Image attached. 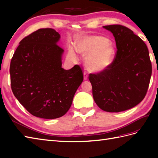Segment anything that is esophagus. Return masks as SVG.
<instances>
[{"label": "esophagus", "mask_w": 158, "mask_h": 158, "mask_svg": "<svg viewBox=\"0 0 158 158\" xmlns=\"http://www.w3.org/2000/svg\"><path fill=\"white\" fill-rule=\"evenodd\" d=\"M88 75L87 74L86 72H84V73H83V78H84V80L88 79Z\"/></svg>", "instance_id": "obj_1"}]
</instances>
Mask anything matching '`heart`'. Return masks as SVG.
<instances>
[{
	"label": "heart",
	"mask_w": 158,
	"mask_h": 158,
	"mask_svg": "<svg viewBox=\"0 0 158 158\" xmlns=\"http://www.w3.org/2000/svg\"><path fill=\"white\" fill-rule=\"evenodd\" d=\"M76 51L85 58L87 69L92 72H100L111 64L115 49L113 43L102 36H84L75 44ZM69 55L76 59L75 50L70 48Z\"/></svg>",
	"instance_id": "b5f03b06"
}]
</instances>
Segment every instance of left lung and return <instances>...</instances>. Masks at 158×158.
<instances>
[{"label":"left lung","instance_id":"left-lung-1","mask_svg":"<svg viewBox=\"0 0 158 158\" xmlns=\"http://www.w3.org/2000/svg\"><path fill=\"white\" fill-rule=\"evenodd\" d=\"M116 42L115 58L108 68L90 73L89 80L96 105L106 112L128 110L145 98L152 73L149 50L133 31L119 24L103 26Z\"/></svg>","mask_w":158,"mask_h":158}]
</instances>
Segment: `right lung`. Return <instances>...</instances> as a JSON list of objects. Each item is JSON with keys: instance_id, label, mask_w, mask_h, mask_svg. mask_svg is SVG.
Returning <instances> with one entry per match:
<instances>
[{"instance_id": "add662e5", "label": "right lung", "mask_w": 158, "mask_h": 158, "mask_svg": "<svg viewBox=\"0 0 158 158\" xmlns=\"http://www.w3.org/2000/svg\"><path fill=\"white\" fill-rule=\"evenodd\" d=\"M60 37L52 28L33 32L19 42L10 64L13 94L30 113L40 118L65 115L83 80L79 65L62 68L64 49L57 44Z\"/></svg>"}]
</instances>
